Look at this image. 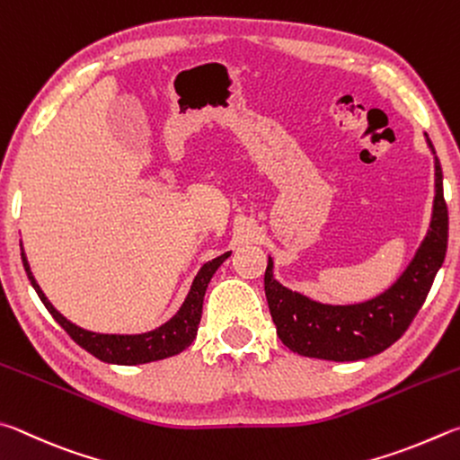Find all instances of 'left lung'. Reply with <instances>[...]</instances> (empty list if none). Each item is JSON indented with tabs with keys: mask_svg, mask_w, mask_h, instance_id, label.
<instances>
[{
	"mask_svg": "<svg viewBox=\"0 0 460 460\" xmlns=\"http://www.w3.org/2000/svg\"><path fill=\"white\" fill-rule=\"evenodd\" d=\"M434 153V204L430 228L412 262L388 291L353 305L313 301L279 283L272 259L264 272V293L277 325V335L288 349L305 358L358 361L372 358L398 341L426 301L432 280L445 262L448 243V209L442 191V167Z\"/></svg>",
	"mask_w": 460,
	"mask_h": 460,
	"instance_id": "1",
	"label": "left lung"
}]
</instances>
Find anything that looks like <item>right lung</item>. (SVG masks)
Here are the masks:
<instances>
[{"label": "right lung", "instance_id": "add662e5", "mask_svg": "<svg viewBox=\"0 0 460 460\" xmlns=\"http://www.w3.org/2000/svg\"><path fill=\"white\" fill-rule=\"evenodd\" d=\"M228 256L230 252H226L222 256H217V259L206 262L204 267L199 269L180 311H177L167 323L147 333L111 335V333L86 332V329L75 325L72 321L60 315V313L54 309V305L48 301V296L42 293V288H40V285L36 283V279L30 270L26 254H23V248H22L23 269H26L30 283L36 288L40 301L44 303L48 313L58 321V325L80 345V348L86 349L88 353H93V356L99 358L101 361L117 364V366L149 364V361L177 356V353H181L185 348H190L191 341L196 340L198 335V325L201 319V307H204V295H206L208 283L212 280L214 272L220 269V264L228 259Z\"/></svg>", "mask_w": 460, "mask_h": 460}]
</instances>
